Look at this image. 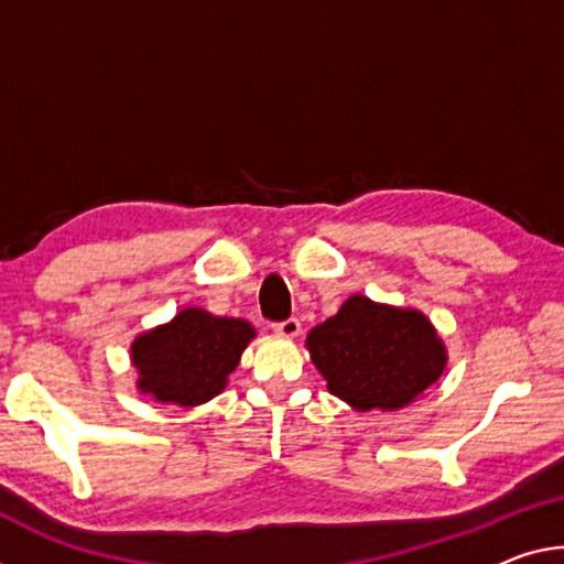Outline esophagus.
Here are the masks:
<instances>
[{
	"mask_svg": "<svg viewBox=\"0 0 564 564\" xmlns=\"http://www.w3.org/2000/svg\"><path fill=\"white\" fill-rule=\"evenodd\" d=\"M274 333L282 335V337H297L300 335V319L297 317H290V319H282V323H274Z\"/></svg>",
	"mask_w": 564,
	"mask_h": 564,
	"instance_id": "esophagus-1",
	"label": "esophagus"
}]
</instances>
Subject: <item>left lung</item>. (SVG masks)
<instances>
[{
  "mask_svg": "<svg viewBox=\"0 0 564 564\" xmlns=\"http://www.w3.org/2000/svg\"><path fill=\"white\" fill-rule=\"evenodd\" d=\"M307 350L327 391L358 411L403 409L446 368L444 343L423 312L362 294L312 327Z\"/></svg>",
  "mask_w": 564,
  "mask_h": 564,
  "instance_id": "8db88e82",
  "label": "left lung"
}]
</instances>
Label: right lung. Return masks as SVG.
Returning <instances> with one entry per match:
<instances>
[{
    "instance_id": "1",
    "label": "right lung",
    "mask_w": 564,
    "mask_h": 564,
    "mask_svg": "<svg viewBox=\"0 0 564 564\" xmlns=\"http://www.w3.org/2000/svg\"><path fill=\"white\" fill-rule=\"evenodd\" d=\"M254 335L247 319L216 317L202 307L181 310L171 323L133 340L138 391L184 409L212 401L227 388L229 372Z\"/></svg>"
}]
</instances>
